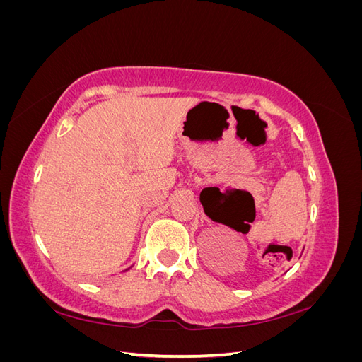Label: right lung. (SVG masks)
Segmentation results:
<instances>
[{"instance_id":"1","label":"right lung","mask_w":362,"mask_h":362,"mask_svg":"<svg viewBox=\"0 0 362 362\" xmlns=\"http://www.w3.org/2000/svg\"><path fill=\"white\" fill-rule=\"evenodd\" d=\"M129 269H131V267H128V269H125V270H124V272H128V270H129Z\"/></svg>"}]
</instances>
